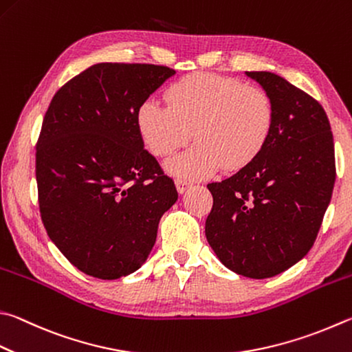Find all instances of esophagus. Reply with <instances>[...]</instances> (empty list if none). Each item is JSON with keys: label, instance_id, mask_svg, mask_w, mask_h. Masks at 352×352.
Segmentation results:
<instances>
[{"label": "esophagus", "instance_id": "34e87169", "mask_svg": "<svg viewBox=\"0 0 352 352\" xmlns=\"http://www.w3.org/2000/svg\"><path fill=\"white\" fill-rule=\"evenodd\" d=\"M175 186H177V189H178V192L183 194V192H186V190H188L190 186H192V182L188 180V178L178 177L177 180H175Z\"/></svg>", "mask_w": 352, "mask_h": 352}]
</instances>
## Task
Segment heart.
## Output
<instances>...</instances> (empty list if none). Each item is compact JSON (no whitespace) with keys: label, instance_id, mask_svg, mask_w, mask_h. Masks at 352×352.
<instances>
[{"label":"heart","instance_id":"obj_1","mask_svg":"<svg viewBox=\"0 0 352 352\" xmlns=\"http://www.w3.org/2000/svg\"><path fill=\"white\" fill-rule=\"evenodd\" d=\"M166 100L168 106L146 100L137 126L146 148L160 158L186 146L194 131L197 143L168 164L178 175L246 168L263 152L276 126L271 94L234 76L189 74L172 82Z\"/></svg>","mask_w":352,"mask_h":352}]
</instances>
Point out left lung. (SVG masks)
Listing matches in <instances>:
<instances>
[{
  "label": "left lung",
  "mask_w": 352,
  "mask_h": 352,
  "mask_svg": "<svg viewBox=\"0 0 352 352\" xmlns=\"http://www.w3.org/2000/svg\"><path fill=\"white\" fill-rule=\"evenodd\" d=\"M246 75L271 94L276 126L251 164L208 184L214 204L204 232L229 270L267 278L314 245L334 189V138L316 98L276 74Z\"/></svg>",
  "instance_id": "8db88e82"
}]
</instances>
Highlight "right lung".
<instances>
[{"label": "right lung", "mask_w": 352, "mask_h": 352, "mask_svg": "<svg viewBox=\"0 0 352 352\" xmlns=\"http://www.w3.org/2000/svg\"><path fill=\"white\" fill-rule=\"evenodd\" d=\"M174 74L100 63L61 86L44 115L35 154L41 221L87 276L115 280L137 271L177 201L174 182L143 148L137 126L138 107Z\"/></svg>", "instance_id": "right-lung-1"}]
</instances>
